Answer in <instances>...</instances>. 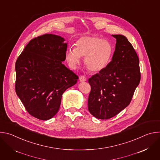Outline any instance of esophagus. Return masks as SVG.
<instances>
[{"label":"esophagus","instance_id":"34e87169","mask_svg":"<svg viewBox=\"0 0 160 160\" xmlns=\"http://www.w3.org/2000/svg\"><path fill=\"white\" fill-rule=\"evenodd\" d=\"M86 80H87V78L85 76H80V78H79V80L80 82H85Z\"/></svg>","mask_w":160,"mask_h":160}]
</instances>
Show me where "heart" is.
<instances>
[{
  "mask_svg": "<svg viewBox=\"0 0 160 160\" xmlns=\"http://www.w3.org/2000/svg\"><path fill=\"white\" fill-rule=\"evenodd\" d=\"M113 54L111 43L97 37H83L77 41L74 49L66 52V59L70 67L76 70L80 58H84L87 69L93 73L102 71L110 62Z\"/></svg>",
  "mask_w": 160,
  "mask_h": 160,
  "instance_id": "heart-1",
  "label": "heart"
}]
</instances>
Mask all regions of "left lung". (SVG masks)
I'll return each instance as SVG.
<instances>
[{"label":"left lung","mask_w":160,"mask_h":160,"mask_svg":"<svg viewBox=\"0 0 160 160\" xmlns=\"http://www.w3.org/2000/svg\"><path fill=\"white\" fill-rule=\"evenodd\" d=\"M112 36L117 39L112 60L88 80V111L101 120L116 116L128 106L141 80L139 59L132 44L123 35Z\"/></svg>","instance_id":"left-lung-1"}]
</instances>
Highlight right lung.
<instances>
[{
    "instance_id": "add662e5",
    "label": "right lung",
    "mask_w": 160,
    "mask_h": 160,
    "mask_svg": "<svg viewBox=\"0 0 160 160\" xmlns=\"http://www.w3.org/2000/svg\"><path fill=\"white\" fill-rule=\"evenodd\" d=\"M64 41L52 34L35 37L16 62V94L30 115L41 120L56 115L62 94L78 79L62 63L67 49Z\"/></svg>"
}]
</instances>
